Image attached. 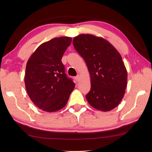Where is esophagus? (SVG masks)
I'll return each instance as SVG.
<instances>
[{"instance_id":"1","label":"esophagus","mask_w":152,"mask_h":152,"mask_svg":"<svg viewBox=\"0 0 152 152\" xmlns=\"http://www.w3.org/2000/svg\"><path fill=\"white\" fill-rule=\"evenodd\" d=\"M80 79V75H78V76L75 77V80H76V81L77 82H79Z\"/></svg>"}]
</instances>
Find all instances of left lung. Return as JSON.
Here are the masks:
<instances>
[{
    "instance_id": "1",
    "label": "left lung",
    "mask_w": 152,
    "mask_h": 152,
    "mask_svg": "<svg viewBox=\"0 0 152 152\" xmlns=\"http://www.w3.org/2000/svg\"><path fill=\"white\" fill-rule=\"evenodd\" d=\"M76 50L85 60L91 78L86 97L92 107L110 111L121 102L127 84V72L120 53L103 38L81 34L74 38Z\"/></svg>"
}]
</instances>
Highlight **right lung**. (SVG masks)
Masks as SVG:
<instances>
[{"label": "right lung", "mask_w": 152, "mask_h": 152, "mask_svg": "<svg viewBox=\"0 0 152 152\" xmlns=\"http://www.w3.org/2000/svg\"><path fill=\"white\" fill-rule=\"evenodd\" d=\"M71 42L67 37L53 38L40 45L27 61L25 88L31 101L43 111L53 112L64 108L75 87L61 62Z\"/></svg>", "instance_id": "1"}]
</instances>
